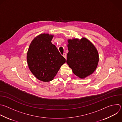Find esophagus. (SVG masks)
Returning <instances> with one entry per match:
<instances>
[{"label": "esophagus", "instance_id": "esophagus-1", "mask_svg": "<svg viewBox=\"0 0 122 122\" xmlns=\"http://www.w3.org/2000/svg\"><path fill=\"white\" fill-rule=\"evenodd\" d=\"M63 56L66 59V53H64L63 55Z\"/></svg>", "mask_w": 122, "mask_h": 122}]
</instances>
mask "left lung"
Here are the masks:
<instances>
[{
  "instance_id": "obj_1",
  "label": "left lung",
  "mask_w": 122,
  "mask_h": 122,
  "mask_svg": "<svg viewBox=\"0 0 122 122\" xmlns=\"http://www.w3.org/2000/svg\"><path fill=\"white\" fill-rule=\"evenodd\" d=\"M66 63L73 73L81 78L92 74L99 62L98 51L89 40L82 38L79 40H68Z\"/></svg>"
}]
</instances>
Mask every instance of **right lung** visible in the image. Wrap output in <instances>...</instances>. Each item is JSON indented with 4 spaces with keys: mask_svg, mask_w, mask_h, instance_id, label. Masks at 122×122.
I'll return each instance as SVG.
<instances>
[{
    "mask_svg": "<svg viewBox=\"0 0 122 122\" xmlns=\"http://www.w3.org/2000/svg\"><path fill=\"white\" fill-rule=\"evenodd\" d=\"M53 35L41 34L29 47L27 60L30 70L38 79L48 82L53 79L61 66L66 62L56 47L52 44Z\"/></svg>",
    "mask_w": 122,
    "mask_h": 122,
    "instance_id": "obj_1",
    "label": "right lung"
}]
</instances>
